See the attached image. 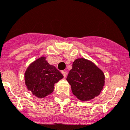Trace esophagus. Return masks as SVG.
<instances>
[{
	"instance_id": "obj_1",
	"label": "esophagus",
	"mask_w": 130,
	"mask_h": 130,
	"mask_svg": "<svg viewBox=\"0 0 130 130\" xmlns=\"http://www.w3.org/2000/svg\"><path fill=\"white\" fill-rule=\"evenodd\" d=\"M61 73H62V74L63 75V76H64V77H66V76H67V72H66V71H62Z\"/></svg>"
}]
</instances>
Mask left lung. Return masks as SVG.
<instances>
[{
    "label": "left lung",
    "instance_id": "1",
    "mask_svg": "<svg viewBox=\"0 0 130 130\" xmlns=\"http://www.w3.org/2000/svg\"><path fill=\"white\" fill-rule=\"evenodd\" d=\"M66 80L73 94L81 101H89L98 96L105 85L103 71L84 58L73 62Z\"/></svg>",
    "mask_w": 130,
    "mask_h": 130
}]
</instances>
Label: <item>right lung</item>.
Listing matches in <instances>:
<instances>
[{"label": "right lung", "instance_id": "add662e5", "mask_svg": "<svg viewBox=\"0 0 130 130\" xmlns=\"http://www.w3.org/2000/svg\"><path fill=\"white\" fill-rule=\"evenodd\" d=\"M64 77L54 66L50 65L46 57H41L29 65L25 73V81L28 90L33 95L43 98L54 89V84Z\"/></svg>", "mask_w": 130, "mask_h": 130}]
</instances>
